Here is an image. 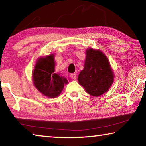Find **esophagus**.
Listing matches in <instances>:
<instances>
[{
  "label": "esophagus",
  "mask_w": 146,
  "mask_h": 146,
  "mask_svg": "<svg viewBox=\"0 0 146 146\" xmlns=\"http://www.w3.org/2000/svg\"><path fill=\"white\" fill-rule=\"evenodd\" d=\"M71 78H73V79H76V73H72L71 74Z\"/></svg>",
  "instance_id": "34e87169"
}]
</instances>
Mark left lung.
I'll return each instance as SVG.
<instances>
[{"mask_svg":"<svg viewBox=\"0 0 146 146\" xmlns=\"http://www.w3.org/2000/svg\"><path fill=\"white\" fill-rule=\"evenodd\" d=\"M113 71L106 56L99 50L89 49L84 70L79 74V84L92 96L106 93L113 82Z\"/></svg>","mask_w":146,"mask_h":146,"instance_id":"8db88e82","label":"left lung"}]
</instances>
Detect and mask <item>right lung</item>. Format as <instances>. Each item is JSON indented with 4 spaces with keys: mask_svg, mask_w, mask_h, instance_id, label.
Masks as SVG:
<instances>
[{
    "mask_svg": "<svg viewBox=\"0 0 146 146\" xmlns=\"http://www.w3.org/2000/svg\"><path fill=\"white\" fill-rule=\"evenodd\" d=\"M34 85L37 90L46 97L54 98L60 95L66 78L55 73V61L53 55L41 58L38 60L33 71Z\"/></svg>",
    "mask_w": 146,
    "mask_h": 146,
    "instance_id": "right-lung-1",
    "label": "right lung"
}]
</instances>
